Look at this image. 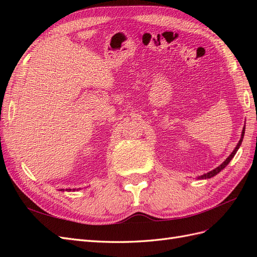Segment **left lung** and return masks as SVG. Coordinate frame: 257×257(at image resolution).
<instances>
[{
    "label": "left lung",
    "instance_id": "1",
    "mask_svg": "<svg viewBox=\"0 0 257 257\" xmlns=\"http://www.w3.org/2000/svg\"><path fill=\"white\" fill-rule=\"evenodd\" d=\"M243 136H244V127H243V130H242V134H241V138H240V141H239L238 145L236 146L235 150L230 153L229 157H228L226 160H225L220 166H217L216 168H214L213 170H211V172H209V173H207V174H204L203 176H199V177H198V179H209V178H212V177H214L215 175L219 174L222 169H224L225 167H226V166L228 165V163L231 161V159L235 157V154H236V152L238 151V149H239V147H240L241 143H242V141H243Z\"/></svg>",
    "mask_w": 257,
    "mask_h": 257
}]
</instances>
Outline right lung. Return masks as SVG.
I'll return each mask as SVG.
<instances>
[{"label": "right lung", "instance_id": "1", "mask_svg": "<svg viewBox=\"0 0 257 257\" xmlns=\"http://www.w3.org/2000/svg\"><path fill=\"white\" fill-rule=\"evenodd\" d=\"M60 191H64V189H61ZM66 191H72L71 189H66ZM73 191H76V189H73ZM77 191H78V189H77Z\"/></svg>", "mask_w": 257, "mask_h": 257}]
</instances>
